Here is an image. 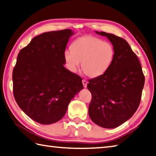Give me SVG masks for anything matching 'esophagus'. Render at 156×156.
Returning <instances> with one entry per match:
<instances>
[{
    "label": "esophagus",
    "instance_id": "34e87169",
    "mask_svg": "<svg viewBox=\"0 0 156 156\" xmlns=\"http://www.w3.org/2000/svg\"><path fill=\"white\" fill-rule=\"evenodd\" d=\"M82 83H83V87H87V81H86V80H82Z\"/></svg>",
    "mask_w": 156,
    "mask_h": 156
}]
</instances>
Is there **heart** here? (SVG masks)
I'll list each match as a JSON object with an SVG mask.
<instances>
[{
	"label": "heart",
	"mask_w": 156,
	"mask_h": 156,
	"mask_svg": "<svg viewBox=\"0 0 156 156\" xmlns=\"http://www.w3.org/2000/svg\"><path fill=\"white\" fill-rule=\"evenodd\" d=\"M115 58L112 44L100 38L87 35L76 39L71 50L64 52V59L70 72L76 73L81 62V69L92 78L101 77L110 68Z\"/></svg>",
	"instance_id": "b5f03b06"
}]
</instances>
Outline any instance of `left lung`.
<instances>
[{"mask_svg":"<svg viewBox=\"0 0 156 156\" xmlns=\"http://www.w3.org/2000/svg\"><path fill=\"white\" fill-rule=\"evenodd\" d=\"M115 49V58L104 75L88 81L92 94L88 113L92 121L105 128L124 124L137 110L141 98L145 77L140 62L128 42L105 32Z\"/></svg>","mask_w":156,"mask_h":156,"instance_id":"left-lung-1","label":"left lung"}]
</instances>
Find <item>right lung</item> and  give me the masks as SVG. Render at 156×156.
<instances>
[{
	"label": "right lung",
	"mask_w": 156,
	"mask_h": 156,
	"mask_svg": "<svg viewBox=\"0 0 156 156\" xmlns=\"http://www.w3.org/2000/svg\"><path fill=\"white\" fill-rule=\"evenodd\" d=\"M70 29L45 32L20 50L13 70V95L32 119L51 124L66 114L69 104L83 89L82 79L64 67V52Z\"/></svg>",
	"instance_id": "obj_1"
}]
</instances>
